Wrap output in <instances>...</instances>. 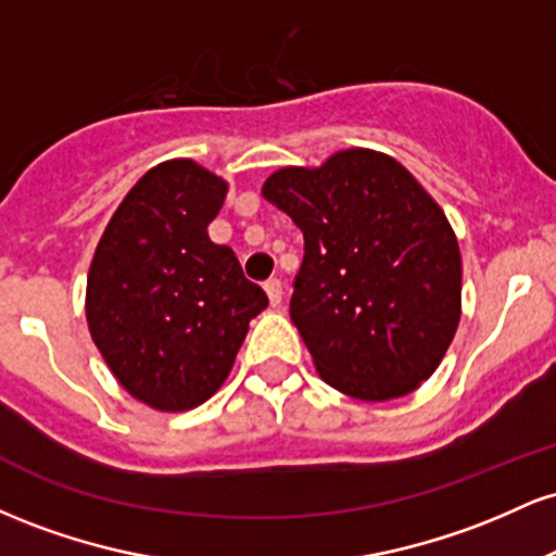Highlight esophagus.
Returning a JSON list of instances; mask_svg holds the SVG:
<instances>
[{
	"mask_svg": "<svg viewBox=\"0 0 556 556\" xmlns=\"http://www.w3.org/2000/svg\"><path fill=\"white\" fill-rule=\"evenodd\" d=\"M264 290H266V295H269L271 305H279V303H282V282H279L277 277L266 279V282H264Z\"/></svg>",
	"mask_w": 556,
	"mask_h": 556,
	"instance_id": "1",
	"label": "esophagus"
}]
</instances>
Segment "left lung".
Here are the masks:
<instances>
[{
  "label": "left lung",
  "instance_id": "1",
  "mask_svg": "<svg viewBox=\"0 0 556 556\" xmlns=\"http://www.w3.org/2000/svg\"><path fill=\"white\" fill-rule=\"evenodd\" d=\"M261 193L303 232L290 316L321 379L366 402L418 389L460 324V248L439 203L371 149L274 172Z\"/></svg>",
  "mask_w": 556,
  "mask_h": 556
}]
</instances>
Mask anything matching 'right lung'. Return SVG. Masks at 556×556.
Wrapping results in <instances>:
<instances>
[{"label": "right lung", "mask_w": 556, "mask_h": 556, "mask_svg": "<svg viewBox=\"0 0 556 556\" xmlns=\"http://www.w3.org/2000/svg\"><path fill=\"white\" fill-rule=\"evenodd\" d=\"M227 182L190 159L132 185L96 245L86 318L106 366L156 410L198 407L225 384L248 324L269 305L208 225Z\"/></svg>", "instance_id": "1"}]
</instances>
